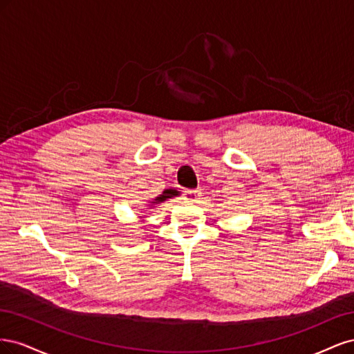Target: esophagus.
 I'll return each instance as SVG.
<instances>
[{
	"label": "esophagus",
	"mask_w": 354,
	"mask_h": 354,
	"mask_svg": "<svg viewBox=\"0 0 354 354\" xmlns=\"http://www.w3.org/2000/svg\"><path fill=\"white\" fill-rule=\"evenodd\" d=\"M183 195H185V201L196 202L202 196V192L199 189H187L183 192Z\"/></svg>",
	"instance_id": "34e87169"
}]
</instances>
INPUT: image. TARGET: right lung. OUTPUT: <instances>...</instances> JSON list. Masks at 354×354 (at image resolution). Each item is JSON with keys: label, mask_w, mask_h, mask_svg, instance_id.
Wrapping results in <instances>:
<instances>
[{"label": "right lung", "mask_w": 354, "mask_h": 354, "mask_svg": "<svg viewBox=\"0 0 354 354\" xmlns=\"http://www.w3.org/2000/svg\"><path fill=\"white\" fill-rule=\"evenodd\" d=\"M177 195H178V192H177V190H174V189H167L162 195L158 196V198L155 199V202H153V203L162 202V201H165V199H168V198H173V196H177Z\"/></svg>", "instance_id": "obj_1"}]
</instances>
